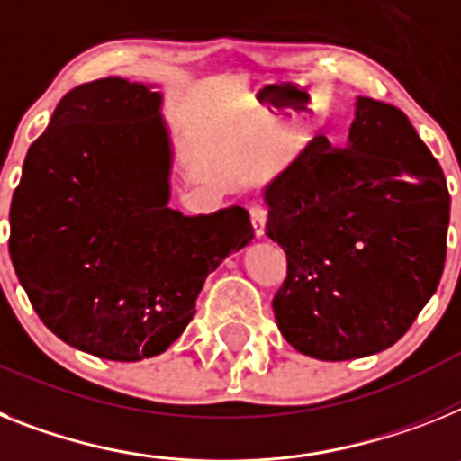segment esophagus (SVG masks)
I'll return each mask as SVG.
<instances>
[{
  "instance_id": "obj_1",
  "label": "esophagus",
  "mask_w": 461,
  "mask_h": 461,
  "mask_svg": "<svg viewBox=\"0 0 461 461\" xmlns=\"http://www.w3.org/2000/svg\"><path fill=\"white\" fill-rule=\"evenodd\" d=\"M250 222H253L255 237L262 239L265 237V224H267V211L260 206H250Z\"/></svg>"
}]
</instances>
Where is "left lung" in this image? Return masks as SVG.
<instances>
[{"label":"left lung","instance_id":"obj_1","mask_svg":"<svg viewBox=\"0 0 461 461\" xmlns=\"http://www.w3.org/2000/svg\"><path fill=\"white\" fill-rule=\"evenodd\" d=\"M267 237L288 260L274 295L285 342L319 361L380 354L438 288L450 194L410 119L354 100L347 145L314 140L262 189Z\"/></svg>","mask_w":461,"mask_h":461}]
</instances>
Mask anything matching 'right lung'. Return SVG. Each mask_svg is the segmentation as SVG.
I'll use <instances>...</instances> for the list:
<instances>
[{"mask_svg": "<svg viewBox=\"0 0 461 461\" xmlns=\"http://www.w3.org/2000/svg\"><path fill=\"white\" fill-rule=\"evenodd\" d=\"M164 95L122 77L72 88L27 149L9 253L44 326L107 361L164 354L203 281L249 246L246 208L183 215L171 201Z\"/></svg>", "mask_w": 461, "mask_h": 461, "instance_id": "obj_1", "label": "right lung"}]
</instances>
